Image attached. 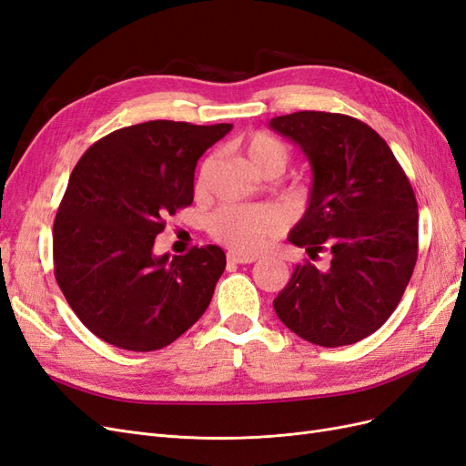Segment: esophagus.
<instances>
[{"label":"esophagus","instance_id":"obj_1","mask_svg":"<svg viewBox=\"0 0 466 466\" xmlns=\"http://www.w3.org/2000/svg\"><path fill=\"white\" fill-rule=\"evenodd\" d=\"M258 257L257 255H245V252H237V250H229L228 252V260L233 264H250L255 262Z\"/></svg>","mask_w":466,"mask_h":466}]
</instances>
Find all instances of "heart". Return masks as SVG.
Segmentation results:
<instances>
[{"label":"heart","instance_id":"heart-1","mask_svg":"<svg viewBox=\"0 0 466 466\" xmlns=\"http://www.w3.org/2000/svg\"><path fill=\"white\" fill-rule=\"evenodd\" d=\"M241 147L247 161L260 175H279L289 161V151L284 142H279L278 137L266 132L247 136ZM208 167L209 159L200 168L196 190L202 188ZM284 216L272 206H225L209 219V233L218 241L229 245L238 252H245V255L262 250L274 237L284 231Z\"/></svg>","mask_w":466,"mask_h":466}]
</instances>
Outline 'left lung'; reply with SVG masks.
<instances>
[{
	"label": "left lung",
	"instance_id": "1",
	"mask_svg": "<svg viewBox=\"0 0 466 466\" xmlns=\"http://www.w3.org/2000/svg\"><path fill=\"white\" fill-rule=\"evenodd\" d=\"M270 128L289 137L313 168V188L289 243L305 260L274 299V311L303 340L348 346L373 334L397 309L418 258V202L387 142L368 124L336 112L276 116Z\"/></svg>",
	"mask_w": 466,
	"mask_h": 466
}]
</instances>
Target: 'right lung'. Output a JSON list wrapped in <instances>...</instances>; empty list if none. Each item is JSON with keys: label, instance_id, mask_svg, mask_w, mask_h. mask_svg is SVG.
<instances>
[{"label": "right lung", "instance_id": "right-lung-1", "mask_svg": "<svg viewBox=\"0 0 466 466\" xmlns=\"http://www.w3.org/2000/svg\"><path fill=\"white\" fill-rule=\"evenodd\" d=\"M231 124L151 120L110 132L77 161L54 219V276L101 340L130 351L175 342L208 309L225 252L157 257L165 219L194 200L196 163Z\"/></svg>", "mask_w": 466, "mask_h": 466}]
</instances>
